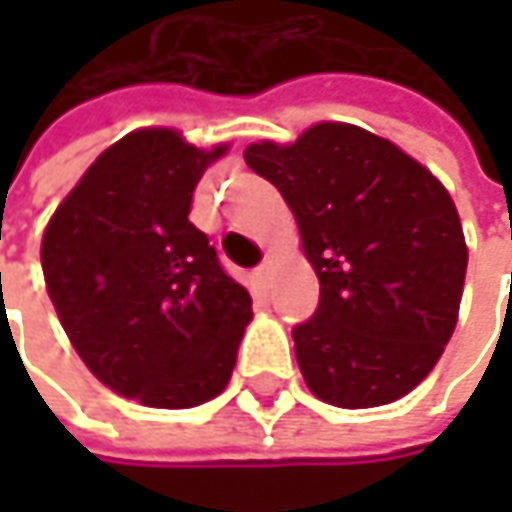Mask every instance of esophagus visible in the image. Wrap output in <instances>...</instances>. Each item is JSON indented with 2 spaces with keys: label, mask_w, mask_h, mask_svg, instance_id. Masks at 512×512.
I'll return each instance as SVG.
<instances>
[{
  "label": "esophagus",
  "mask_w": 512,
  "mask_h": 512,
  "mask_svg": "<svg viewBox=\"0 0 512 512\" xmlns=\"http://www.w3.org/2000/svg\"><path fill=\"white\" fill-rule=\"evenodd\" d=\"M257 278H260L263 284H269V281H272V257H266V260L257 266Z\"/></svg>",
  "instance_id": "34e87169"
}]
</instances>
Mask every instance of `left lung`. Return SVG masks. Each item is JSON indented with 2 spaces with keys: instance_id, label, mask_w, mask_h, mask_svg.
Wrapping results in <instances>:
<instances>
[{
  "instance_id": "obj_1",
  "label": "left lung",
  "mask_w": 512,
  "mask_h": 512,
  "mask_svg": "<svg viewBox=\"0 0 512 512\" xmlns=\"http://www.w3.org/2000/svg\"><path fill=\"white\" fill-rule=\"evenodd\" d=\"M290 204L320 278L314 317L293 326L305 385L341 409L409 394L445 353L468 249L448 189L409 154L353 124L293 145L246 148Z\"/></svg>"
}]
</instances>
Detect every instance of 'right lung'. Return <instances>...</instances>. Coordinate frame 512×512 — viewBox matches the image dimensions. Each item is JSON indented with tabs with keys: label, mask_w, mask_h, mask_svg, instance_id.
Listing matches in <instances>:
<instances>
[{
	"label": "right lung",
	"mask_w": 512,
	"mask_h": 512,
	"mask_svg": "<svg viewBox=\"0 0 512 512\" xmlns=\"http://www.w3.org/2000/svg\"><path fill=\"white\" fill-rule=\"evenodd\" d=\"M225 151L136 130L91 162L44 231L47 293L73 350L154 409L216 397L252 320L249 290L189 222L198 180Z\"/></svg>",
	"instance_id": "right-lung-1"
}]
</instances>
